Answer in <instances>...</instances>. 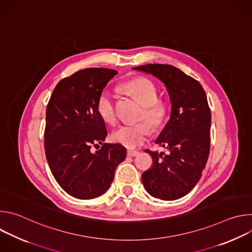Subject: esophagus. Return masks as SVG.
Here are the masks:
<instances>
[{"mask_svg":"<svg viewBox=\"0 0 252 252\" xmlns=\"http://www.w3.org/2000/svg\"><path fill=\"white\" fill-rule=\"evenodd\" d=\"M139 153L137 152V151H131V150H128L127 151V156L128 157H135V156H137Z\"/></svg>","mask_w":252,"mask_h":252,"instance_id":"obj_1","label":"esophagus"}]
</instances>
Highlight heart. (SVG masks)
Masks as SVG:
<instances>
[{
  "instance_id": "obj_1",
  "label": "heart",
  "mask_w": 252,
  "mask_h": 252,
  "mask_svg": "<svg viewBox=\"0 0 252 252\" xmlns=\"http://www.w3.org/2000/svg\"><path fill=\"white\" fill-rule=\"evenodd\" d=\"M123 89L133 95L141 104L138 119H145L154 128L159 127L166 117L167 106L165 102L158 98V89L156 85L146 78H135L123 85ZM96 110L100 118L107 124L117 121L114 92L104 89L96 102ZM151 129L146 123L122 125L112 132L113 141L128 149L136 148L145 142Z\"/></svg>"
}]
</instances>
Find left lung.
<instances>
[{"label":"left lung","mask_w":252,"mask_h":252,"mask_svg":"<svg viewBox=\"0 0 252 252\" xmlns=\"http://www.w3.org/2000/svg\"><path fill=\"white\" fill-rule=\"evenodd\" d=\"M158 79L171 103L169 120L156 139L167 153L147 150L153 166L142 173L146 190L154 197L174 200L187 195L198 183L210 149L211 115L201 85L170 64L132 67Z\"/></svg>","instance_id":"obj_1"}]
</instances>
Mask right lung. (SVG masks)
<instances>
[{"instance_id": "obj_1", "label": "right lung", "mask_w": 252, "mask_h": 252, "mask_svg": "<svg viewBox=\"0 0 252 252\" xmlns=\"http://www.w3.org/2000/svg\"><path fill=\"white\" fill-rule=\"evenodd\" d=\"M116 69L92 67L77 71L56 86L46 111L45 151L61 188L79 199H92L110 189L126 150L102 143L107 130L96 110L97 98ZM103 146L93 153V144Z\"/></svg>"}]
</instances>
